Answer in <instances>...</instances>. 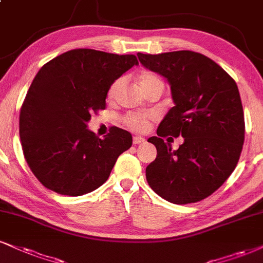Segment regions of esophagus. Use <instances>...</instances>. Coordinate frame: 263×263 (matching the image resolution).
Instances as JSON below:
<instances>
[{
	"mask_svg": "<svg viewBox=\"0 0 263 263\" xmlns=\"http://www.w3.org/2000/svg\"><path fill=\"white\" fill-rule=\"evenodd\" d=\"M144 141H145V139L142 138V137H139V135H137V137L133 138V142H134L135 145H137V144H141V142H144Z\"/></svg>",
	"mask_w": 263,
	"mask_h": 263,
	"instance_id": "1",
	"label": "esophagus"
}]
</instances>
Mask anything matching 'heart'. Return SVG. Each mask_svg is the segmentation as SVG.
I'll return each mask as SVG.
<instances>
[{
    "label": "heart",
    "instance_id": "obj_1",
    "mask_svg": "<svg viewBox=\"0 0 263 263\" xmlns=\"http://www.w3.org/2000/svg\"><path fill=\"white\" fill-rule=\"evenodd\" d=\"M154 84H162L161 79L158 78L156 74L151 72H144L141 73L140 78H139V85L142 89V87L154 85ZM122 85V79L116 80L115 83L112 84L111 87L108 90V96L113 97L116 95L117 90L119 89V86ZM154 119V115L151 113H128L122 118L123 124H124L126 128L132 129V130L135 132H146L150 126V122Z\"/></svg>",
    "mask_w": 263,
    "mask_h": 263
}]
</instances>
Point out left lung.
<instances>
[{"label":"left lung","instance_id":"8db88e82","mask_svg":"<svg viewBox=\"0 0 263 263\" xmlns=\"http://www.w3.org/2000/svg\"><path fill=\"white\" fill-rule=\"evenodd\" d=\"M138 57L166 78L174 102L157 137L147 140L157 148L146 167L148 185L178 205L206 199L233 173L242 150L245 122L236 83L215 61L193 51ZM168 135L184 138L178 151L164 142Z\"/></svg>","mask_w":263,"mask_h":263}]
</instances>
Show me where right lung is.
Wrapping results in <instances>:
<instances>
[{
	"instance_id": "obj_1",
	"label": "right lung",
	"mask_w": 263,
	"mask_h": 263,
	"mask_svg": "<svg viewBox=\"0 0 263 263\" xmlns=\"http://www.w3.org/2000/svg\"><path fill=\"white\" fill-rule=\"evenodd\" d=\"M137 64L134 54L77 48L41 67L22 105L19 137L42 185L80 196L108 179L117 158L132 146V134L115 126L100 139L87 122L105 109L112 84Z\"/></svg>"
}]
</instances>
